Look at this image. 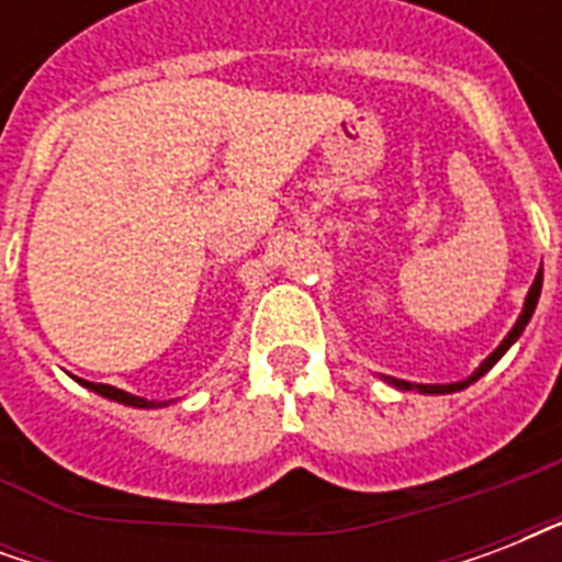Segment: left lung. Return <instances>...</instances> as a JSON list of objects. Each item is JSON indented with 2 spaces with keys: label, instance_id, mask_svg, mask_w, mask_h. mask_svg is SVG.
Segmentation results:
<instances>
[{
  "label": "left lung",
  "instance_id": "left-lung-1",
  "mask_svg": "<svg viewBox=\"0 0 562 562\" xmlns=\"http://www.w3.org/2000/svg\"><path fill=\"white\" fill-rule=\"evenodd\" d=\"M540 291H542V271L537 273V280H533L531 291H528V300H525L522 315H519V321H516V326H514V329H510V335H507L505 341L498 344V350L493 352V356H490V359L484 361V364H481V368L470 375V379H463V382H454V384H411V382H402V379H387V382H391L393 387H402V391H419V393H452V391H463L467 384H472V382H475V379H479V375L487 373V370L493 368V364H496V361L502 359V356H505L507 350H510V344H514L516 338L522 335V329H525V326H528V321H531L533 308H537V300H540Z\"/></svg>",
  "mask_w": 562,
  "mask_h": 562
}]
</instances>
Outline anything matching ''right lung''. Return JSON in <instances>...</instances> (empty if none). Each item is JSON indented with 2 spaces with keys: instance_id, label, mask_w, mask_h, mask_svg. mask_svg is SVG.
I'll list each match as a JSON object with an SVG mask.
<instances>
[{
  "instance_id": "1",
  "label": "right lung",
  "mask_w": 562,
  "mask_h": 562,
  "mask_svg": "<svg viewBox=\"0 0 562 562\" xmlns=\"http://www.w3.org/2000/svg\"><path fill=\"white\" fill-rule=\"evenodd\" d=\"M81 384H87L90 391L101 393V396H108V400L125 402V405H134V408H151L154 405V402H145V400H139V396H134V393L119 391V387H110V384H95V382H81Z\"/></svg>"
}]
</instances>
